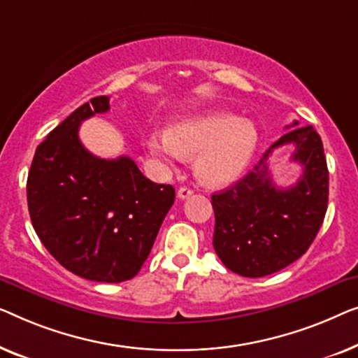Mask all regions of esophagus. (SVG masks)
I'll use <instances>...</instances> for the list:
<instances>
[{"label":"esophagus","mask_w":358,"mask_h":358,"mask_svg":"<svg viewBox=\"0 0 358 358\" xmlns=\"http://www.w3.org/2000/svg\"><path fill=\"white\" fill-rule=\"evenodd\" d=\"M191 194H193V189L188 188V186H181V188L178 189V198L180 199H188Z\"/></svg>","instance_id":"obj_1"}]
</instances>
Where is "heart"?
<instances>
[{"instance_id":"1","label":"heart","mask_w":358,"mask_h":358,"mask_svg":"<svg viewBox=\"0 0 358 358\" xmlns=\"http://www.w3.org/2000/svg\"><path fill=\"white\" fill-rule=\"evenodd\" d=\"M256 145L255 124L227 112L193 115L170 129L145 136L149 154L165 165L198 155L194 172L208 186H224L238 178L253 159Z\"/></svg>"}]
</instances>
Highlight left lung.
Instances as JSON below:
<instances>
[{"instance_id":"8db88e82","label":"left lung","mask_w":358,"mask_h":358,"mask_svg":"<svg viewBox=\"0 0 358 358\" xmlns=\"http://www.w3.org/2000/svg\"><path fill=\"white\" fill-rule=\"evenodd\" d=\"M285 143L296 145L292 159L304 167V173L290 189H278L267 159L273 148ZM328 194L329 172L320 134L313 127L290 129L251 172L213 194L215 253L225 268L243 278L278 273L313 243L328 209Z\"/></svg>"}]
</instances>
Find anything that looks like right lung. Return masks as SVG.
Returning a JSON list of instances; mask_svg holds the SVG:
<instances>
[{
	"mask_svg": "<svg viewBox=\"0 0 358 358\" xmlns=\"http://www.w3.org/2000/svg\"><path fill=\"white\" fill-rule=\"evenodd\" d=\"M90 99L50 131L27 177L30 220L63 268L95 282L133 279L152 250L175 201L170 185L145 178L133 159H100L79 139V127L110 110Z\"/></svg>",
	"mask_w": 358,
	"mask_h": 358,
	"instance_id": "right-lung-1",
	"label": "right lung"
}]
</instances>
